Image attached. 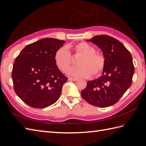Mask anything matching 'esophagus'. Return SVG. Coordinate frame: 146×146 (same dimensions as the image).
<instances>
[{
  "label": "esophagus",
  "instance_id": "obj_1",
  "mask_svg": "<svg viewBox=\"0 0 146 146\" xmlns=\"http://www.w3.org/2000/svg\"><path fill=\"white\" fill-rule=\"evenodd\" d=\"M68 80L71 81H76L78 80V78H69Z\"/></svg>",
  "mask_w": 146,
  "mask_h": 146
}]
</instances>
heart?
Instances as JSON below:
<instances>
[{
    "mask_svg": "<svg viewBox=\"0 0 146 146\" xmlns=\"http://www.w3.org/2000/svg\"><path fill=\"white\" fill-rule=\"evenodd\" d=\"M70 52H72L74 57H80L77 62L79 66L69 70L70 76L87 78L92 73L94 76H98L102 73L105 66V58L102 54L96 52L91 45L85 42L60 48L55 52V63L62 72H66L72 64Z\"/></svg>",
    "mask_w": 146,
    "mask_h": 146,
    "instance_id": "1",
    "label": "heart"
}]
</instances>
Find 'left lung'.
<instances>
[{
  "instance_id": "1",
  "label": "left lung",
  "mask_w": 146,
  "mask_h": 146,
  "mask_svg": "<svg viewBox=\"0 0 146 146\" xmlns=\"http://www.w3.org/2000/svg\"><path fill=\"white\" fill-rule=\"evenodd\" d=\"M87 41L101 49L105 66L102 76L88 81L81 96L92 106L102 108L111 106L131 85L134 73L132 56L124 45L110 36H96Z\"/></svg>"
}]
</instances>
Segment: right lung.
Listing matches in <instances>:
<instances>
[{
  "label": "right lung",
  "mask_w": 146,
  "mask_h": 146,
  "mask_svg": "<svg viewBox=\"0 0 146 146\" xmlns=\"http://www.w3.org/2000/svg\"><path fill=\"white\" fill-rule=\"evenodd\" d=\"M66 41L44 38L26 46L16 58L12 78L14 90L23 101L42 109L54 104L67 80L58 68L54 55Z\"/></svg>",
  "instance_id": "obj_1"
}]
</instances>
